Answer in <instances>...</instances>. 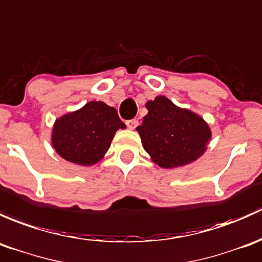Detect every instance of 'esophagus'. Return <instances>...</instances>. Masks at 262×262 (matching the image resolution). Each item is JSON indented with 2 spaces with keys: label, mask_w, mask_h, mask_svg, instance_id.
I'll use <instances>...</instances> for the list:
<instances>
[{
  "label": "esophagus",
  "mask_w": 262,
  "mask_h": 262,
  "mask_svg": "<svg viewBox=\"0 0 262 262\" xmlns=\"http://www.w3.org/2000/svg\"><path fill=\"white\" fill-rule=\"evenodd\" d=\"M126 125H127V127L131 128V130H135V128L137 127V125H139V121H137L136 118H132V120L126 121Z\"/></svg>",
  "instance_id": "34e87169"
}]
</instances>
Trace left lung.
I'll return each mask as SVG.
<instances>
[{
	"mask_svg": "<svg viewBox=\"0 0 262 262\" xmlns=\"http://www.w3.org/2000/svg\"><path fill=\"white\" fill-rule=\"evenodd\" d=\"M149 113L137 126L142 146L161 168L187 165L207 149L211 131L203 118L159 96L146 103Z\"/></svg>",
	"mask_w": 262,
	"mask_h": 262,
	"instance_id": "8db88e82",
	"label": "left lung"
}]
</instances>
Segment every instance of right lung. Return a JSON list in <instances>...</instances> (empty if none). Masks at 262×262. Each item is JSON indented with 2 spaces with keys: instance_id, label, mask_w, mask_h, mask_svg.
<instances>
[{
  "instance_id": "obj_1",
  "label": "right lung",
  "mask_w": 262,
  "mask_h": 262,
  "mask_svg": "<svg viewBox=\"0 0 262 262\" xmlns=\"http://www.w3.org/2000/svg\"><path fill=\"white\" fill-rule=\"evenodd\" d=\"M125 127L113 107L93 101L56 120L53 146L61 158L71 163L93 165L110 149L116 131Z\"/></svg>"
}]
</instances>
